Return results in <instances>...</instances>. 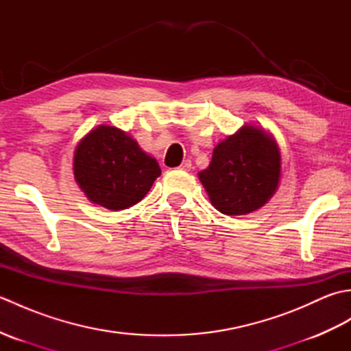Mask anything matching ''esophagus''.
Listing matches in <instances>:
<instances>
[{"label":"esophagus","mask_w":351,"mask_h":351,"mask_svg":"<svg viewBox=\"0 0 351 351\" xmlns=\"http://www.w3.org/2000/svg\"><path fill=\"white\" fill-rule=\"evenodd\" d=\"M180 169H182V170H190V169H191V161H190V160H184V161L181 162Z\"/></svg>","instance_id":"34e87169"}]
</instances>
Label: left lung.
Masks as SVG:
<instances>
[{
    "instance_id": "8db88e82",
    "label": "left lung",
    "mask_w": 351,
    "mask_h": 351,
    "mask_svg": "<svg viewBox=\"0 0 351 351\" xmlns=\"http://www.w3.org/2000/svg\"><path fill=\"white\" fill-rule=\"evenodd\" d=\"M199 180L221 214L244 215L256 211L278 190V143L263 128L245 123L214 147L210 166L199 171Z\"/></svg>"
}]
</instances>
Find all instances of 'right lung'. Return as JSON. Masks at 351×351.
Returning <instances> with one entry per match:
<instances>
[{"label":"right lung","mask_w":351,"mask_h":351,"mask_svg":"<svg viewBox=\"0 0 351 351\" xmlns=\"http://www.w3.org/2000/svg\"><path fill=\"white\" fill-rule=\"evenodd\" d=\"M161 175L155 158L128 134L99 125L80 140L73 154V176L90 202L107 210H126L151 190Z\"/></svg>","instance_id":"right-lung-1"}]
</instances>
